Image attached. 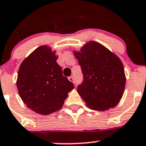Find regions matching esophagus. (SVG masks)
<instances>
[{
	"instance_id": "1",
	"label": "esophagus",
	"mask_w": 146,
	"mask_h": 146,
	"mask_svg": "<svg viewBox=\"0 0 146 146\" xmlns=\"http://www.w3.org/2000/svg\"><path fill=\"white\" fill-rule=\"evenodd\" d=\"M69 81H71V82H72L73 84H74V76H70V77L68 78Z\"/></svg>"
}]
</instances>
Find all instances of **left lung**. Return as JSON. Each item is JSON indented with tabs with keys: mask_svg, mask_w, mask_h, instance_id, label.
Instances as JSON below:
<instances>
[{
	"mask_svg": "<svg viewBox=\"0 0 146 146\" xmlns=\"http://www.w3.org/2000/svg\"><path fill=\"white\" fill-rule=\"evenodd\" d=\"M84 74L77 91L90 109L104 111L115 107L123 97L126 83L120 59L97 42L74 51Z\"/></svg>",
	"mask_w": 146,
	"mask_h": 146,
	"instance_id": "left-lung-1",
	"label": "left lung"
}]
</instances>
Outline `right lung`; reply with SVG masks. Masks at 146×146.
<instances>
[{
    "instance_id": "add662e5",
    "label": "right lung",
    "mask_w": 146,
    "mask_h": 146,
    "mask_svg": "<svg viewBox=\"0 0 146 146\" xmlns=\"http://www.w3.org/2000/svg\"><path fill=\"white\" fill-rule=\"evenodd\" d=\"M58 56L47 45L37 48L23 60L17 87L26 106L37 113L48 115L63 106L73 83L62 75Z\"/></svg>"
}]
</instances>
